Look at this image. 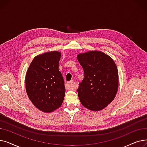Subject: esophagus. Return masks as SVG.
I'll use <instances>...</instances> for the list:
<instances>
[{"label":"esophagus","instance_id":"1","mask_svg":"<svg viewBox=\"0 0 147 147\" xmlns=\"http://www.w3.org/2000/svg\"><path fill=\"white\" fill-rule=\"evenodd\" d=\"M65 88L67 89H69V90H73L74 89V86L73 85V81H70V82H67L65 83Z\"/></svg>","mask_w":147,"mask_h":147}]
</instances>
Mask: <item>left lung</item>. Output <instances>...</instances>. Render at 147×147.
<instances>
[{
	"mask_svg": "<svg viewBox=\"0 0 147 147\" xmlns=\"http://www.w3.org/2000/svg\"><path fill=\"white\" fill-rule=\"evenodd\" d=\"M78 59L84 77L77 90L80 102L92 111H100L116 95L119 74L114 60L101 51L80 53Z\"/></svg>",
	"mask_w": 147,
	"mask_h": 147,
	"instance_id": "obj_1",
	"label": "left lung"
}]
</instances>
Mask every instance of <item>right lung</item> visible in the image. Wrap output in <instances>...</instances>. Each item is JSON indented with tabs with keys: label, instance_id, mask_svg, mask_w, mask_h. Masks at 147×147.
<instances>
[{
	"label": "right lung",
	"instance_id": "add662e5",
	"mask_svg": "<svg viewBox=\"0 0 147 147\" xmlns=\"http://www.w3.org/2000/svg\"><path fill=\"white\" fill-rule=\"evenodd\" d=\"M61 53L51 51L38 55L31 63L26 76V89L30 101L38 110L51 113L61 107L65 88L59 71Z\"/></svg>",
	"mask_w": 147,
	"mask_h": 147
}]
</instances>
